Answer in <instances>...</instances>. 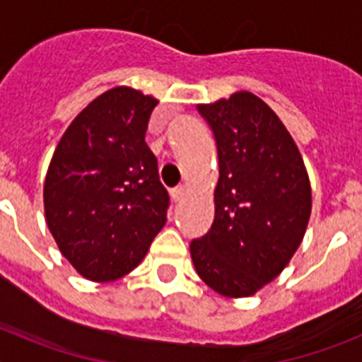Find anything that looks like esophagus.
Here are the masks:
<instances>
[{
    "mask_svg": "<svg viewBox=\"0 0 362 362\" xmlns=\"http://www.w3.org/2000/svg\"><path fill=\"white\" fill-rule=\"evenodd\" d=\"M170 194H172V199H174L175 203H177V201H181L185 196H187V194H188V188L185 187V185H181V187L172 188Z\"/></svg>",
    "mask_w": 362,
    "mask_h": 362,
    "instance_id": "34e87169",
    "label": "esophagus"
}]
</instances>
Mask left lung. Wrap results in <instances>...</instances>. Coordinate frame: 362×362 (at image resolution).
<instances>
[{"label":"left lung","mask_w":362,"mask_h":362,"mask_svg":"<svg viewBox=\"0 0 362 362\" xmlns=\"http://www.w3.org/2000/svg\"><path fill=\"white\" fill-rule=\"evenodd\" d=\"M214 130L219 181L214 223L190 243L197 276L225 297H250L276 279L305 238L308 172L277 114L252 92L197 105Z\"/></svg>","instance_id":"obj_1"}]
</instances>
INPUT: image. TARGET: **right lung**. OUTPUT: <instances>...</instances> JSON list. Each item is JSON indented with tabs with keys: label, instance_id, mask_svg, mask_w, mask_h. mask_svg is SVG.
<instances>
[{
	"label": "right lung",
	"instance_id": "add662e5",
	"mask_svg": "<svg viewBox=\"0 0 362 362\" xmlns=\"http://www.w3.org/2000/svg\"><path fill=\"white\" fill-rule=\"evenodd\" d=\"M159 101L116 86L86 105L50 159L45 217L57 248L95 283L127 276L166 223L170 203L145 141Z\"/></svg>",
	"mask_w": 362,
	"mask_h": 362
}]
</instances>
